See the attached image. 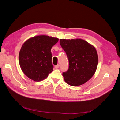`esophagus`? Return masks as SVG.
<instances>
[{
  "label": "esophagus",
  "instance_id": "34e87169",
  "mask_svg": "<svg viewBox=\"0 0 120 120\" xmlns=\"http://www.w3.org/2000/svg\"><path fill=\"white\" fill-rule=\"evenodd\" d=\"M59 67H60V65H59V64H57V65H56V66H54V68H55L56 69V68H59Z\"/></svg>",
  "mask_w": 120,
  "mask_h": 120
}]
</instances>
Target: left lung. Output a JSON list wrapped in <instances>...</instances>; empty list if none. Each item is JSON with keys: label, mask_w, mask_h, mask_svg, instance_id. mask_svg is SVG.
I'll return each instance as SVG.
<instances>
[{"label": "left lung", "mask_w": 120, "mask_h": 120, "mask_svg": "<svg viewBox=\"0 0 120 120\" xmlns=\"http://www.w3.org/2000/svg\"><path fill=\"white\" fill-rule=\"evenodd\" d=\"M60 45L68 59L69 67L63 73L64 80L72 86L82 85L95 74L98 64L96 48L82 39H60Z\"/></svg>", "instance_id": "obj_1"}]
</instances>
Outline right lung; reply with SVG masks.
I'll return each instance as SVG.
<instances>
[{
    "label": "right lung",
    "mask_w": 120,
    "mask_h": 120,
    "mask_svg": "<svg viewBox=\"0 0 120 120\" xmlns=\"http://www.w3.org/2000/svg\"><path fill=\"white\" fill-rule=\"evenodd\" d=\"M59 39L41 35L29 38L19 53L20 68L27 77L35 82L46 79L53 71L51 49Z\"/></svg>",
    "instance_id": "obj_1"
}]
</instances>
